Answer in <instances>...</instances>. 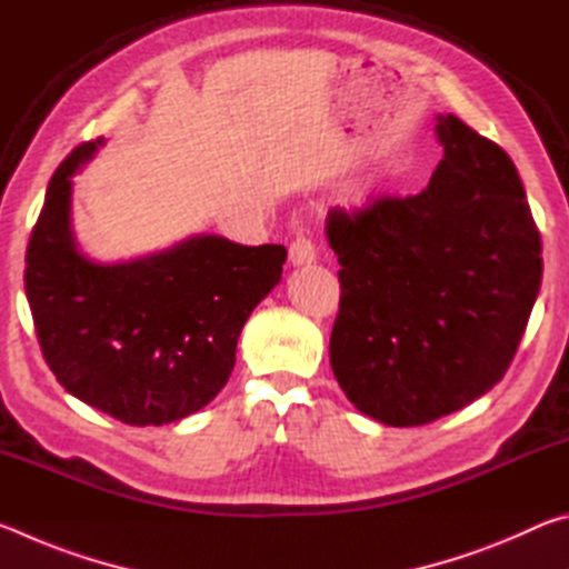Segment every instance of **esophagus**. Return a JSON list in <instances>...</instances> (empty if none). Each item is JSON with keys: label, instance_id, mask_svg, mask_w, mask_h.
<instances>
[{"label": "esophagus", "instance_id": "obj_1", "mask_svg": "<svg viewBox=\"0 0 569 569\" xmlns=\"http://www.w3.org/2000/svg\"><path fill=\"white\" fill-rule=\"evenodd\" d=\"M288 261L293 266H303V263H313L316 261V246L308 236H296L291 248H288Z\"/></svg>", "mask_w": 569, "mask_h": 569}]
</instances>
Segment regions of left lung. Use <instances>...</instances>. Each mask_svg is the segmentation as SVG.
I'll list each match as a JSON object with an SVG mask.
<instances>
[{"label": "left lung", "instance_id": "8db88e82", "mask_svg": "<svg viewBox=\"0 0 569 569\" xmlns=\"http://www.w3.org/2000/svg\"><path fill=\"white\" fill-rule=\"evenodd\" d=\"M445 158L419 196L331 208L341 301L331 369L366 417L421 427L505 377L542 283V240L512 158L439 114Z\"/></svg>", "mask_w": 569, "mask_h": 569}]
</instances>
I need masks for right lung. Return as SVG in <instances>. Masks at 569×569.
<instances>
[{
    "mask_svg": "<svg viewBox=\"0 0 569 569\" xmlns=\"http://www.w3.org/2000/svg\"><path fill=\"white\" fill-rule=\"evenodd\" d=\"M98 146L102 138L82 142L54 170L24 291L57 381L124 423L160 427L226 387L250 311L281 281L286 248L196 236L130 263H92L74 243L70 196Z\"/></svg>",
    "mask_w": 569,
    "mask_h": 569,
    "instance_id": "right-lung-1",
    "label": "right lung"
}]
</instances>
